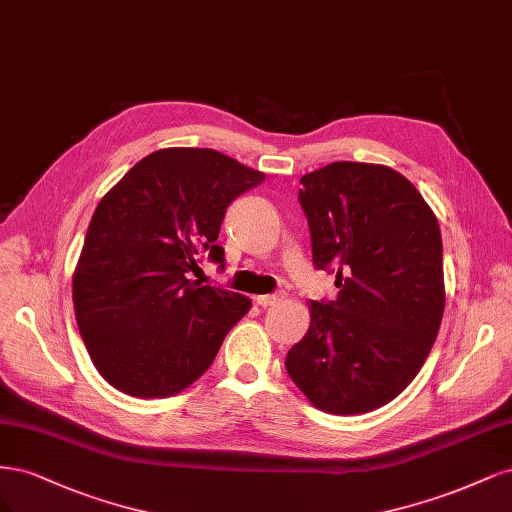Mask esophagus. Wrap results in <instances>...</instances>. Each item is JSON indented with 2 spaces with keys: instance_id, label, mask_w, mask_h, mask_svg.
Wrapping results in <instances>:
<instances>
[{
  "instance_id": "1",
  "label": "esophagus",
  "mask_w": 512,
  "mask_h": 512,
  "mask_svg": "<svg viewBox=\"0 0 512 512\" xmlns=\"http://www.w3.org/2000/svg\"><path fill=\"white\" fill-rule=\"evenodd\" d=\"M280 298H283V295H276V293H272V295H257L255 304L261 306V308H268V306H274L276 302H280Z\"/></svg>"
}]
</instances>
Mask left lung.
Wrapping results in <instances>:
<instances>
[{"mask_svg":"<svg viewBox=\"0 0 512 512\" xmlns=\"http://www.w3.org/2000/svg\"><path fill=\"white\" fill-rule=\"evenodd\" d=\"M312 261L336 272V302L310 300V327L285 366L329 415L389 404L430 355L444 312L442 238L406 176L336 161L300 178Z\"/></svg>","mask_w":512,"mask_h":512,"instance_id":"8db88e82","label":"left lung"}]
</instances>
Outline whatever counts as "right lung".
Wrapping results in <instances>:
<instances>
[{
    "instance_id": "add662e5",
    "label": "right lung",
    "mask_w": 512,
    "mask_h": 512,
    "mask_svg": "<svg viewBox=\"0 0 512 512\" xmlns=\"http://www.w3.org/2000/svg\"><path fill=\"white\" fill-rule=\"evenodd\" d=\"M266 178L212 148H161L97 204L72 276L93 366L134 398H170L200 378L246 312V295L189 278L217 244L227 206Z\"/></svg>"
}]
</instances>
